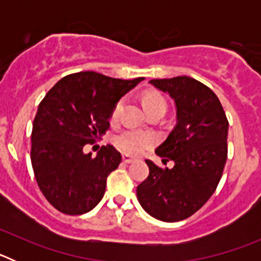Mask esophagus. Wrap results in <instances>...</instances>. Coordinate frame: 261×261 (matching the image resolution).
I'll use <instances>...</instances> for the list:
<instances>
[{
    "label": "esophagus",
    "instance_id": "obj_1",
    "mask_svg": "<svg viewBox=\"0 0 261 261\" xmlns=\"http://www.w3.org/2000/svg\"><path fill=\"white\" fill-rule=\"evenodd\" d=\"M133 161H135V158H132V156L123 155V162H124V163H132Z\"/></svg>",
    "mask_w": 261,
    "mask_h": 261
}]
</instances>
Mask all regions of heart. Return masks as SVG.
<instances>
[{
  "instance_id": "1",
  "label": "heart",
  "mask_w": 261,
  "mask_h": 261,
  "mask_svg": "<svg viewBox=\"0 0 261 261\" xmlns=\"http://www.w3.org/2000/svg\"><path fill=\"white\" fill-rule=\"evenodd\" d=\"M142 105H144V108L146 110V112L147 111L155 110V108H163L166 111V107H167L165 98L155 93L144 95V98H142ZM121 107H123V100H119L115 105L114 110H112L111 119L116 120L119 117ZM153 137L149 133L136 130V129H128V130H124L119 136H116V138H115V145L119 147L120 150L124 151V153L137 155L142 150H145L146 147L150 146L153 144Z\"/></svg>"
}]
</instances>
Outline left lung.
I'll list each match as a JSON object with an SVG mask.
<instances>
[{
    "instance_id": "obj_1",
    "label": "left lung",
    "mask_w": 261,
    "mask_h": 261,
    "mask_svg": "<svg viewBox=\"0 0 261 261\" xmlns=\"http://www.w3.org/2000/svg\"><path fill=\"white\" fill-rule=\"evenodd\" d=\"M167 93L176 107V125L156 155L174 161L161 168L146 159L149 176L137 187V199L146 213L163 222L186 220L211 199L227 159L229 121L216 94L196 81L180 75L151 80Z\"/></svg>"
}]
</instances>
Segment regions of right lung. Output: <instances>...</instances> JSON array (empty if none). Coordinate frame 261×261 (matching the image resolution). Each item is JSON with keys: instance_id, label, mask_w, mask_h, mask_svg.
I'll return each instance as SVG.
<instances>
[{"instance_id": "right-lung-1", "label": "right lung", "mask_w": 261, "mask_h": 261, "mask_svg": "<svg viewBox=\"0 0 261 261\" xmlns=\"http://www.w3.org/2000/svg\"><path fill=\"white\" fill-rule=\"evenodd\" d=\"M144 80L80 71L61 78L40 102L32 124L31 163L39 188L57 211L80 216L102 200L121 154L107 145L93 158L84 146L105 135L115 105Z\"/></svg>"}]
</instances>
